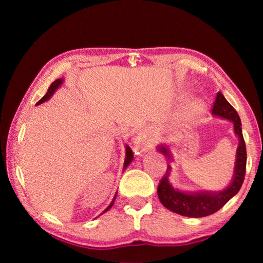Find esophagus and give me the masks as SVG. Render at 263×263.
Listing matches in <instances>:
<instances>
[{
	"mask_svg": "<svg viewBox=\"0 0 263 263\" xmlns=\"http://www.w3.org/2000/svg\"><path fill=\"white\" fill-rule=\"evenodd\" d=\"M154 142V138L149 128H144L141 130L135 140V152L136 154L142 155L147 152L148 149L152 148Z\"/></svg>",
	"mask_w": 263,
	"mask_h": 263,
	"instance_id": "obj_1",
	"label": "esophagus"
}]
</instances>
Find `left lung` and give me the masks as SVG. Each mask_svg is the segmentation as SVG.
<instances>
[{
  "instance_id": "8db88e82",
  "label": "left lung",
  "mask_w": 263,
  "mask_h": 263,
  "mask_svg": "<svg viewBox=\"0 0 263 263\" xmlns=\"http://www.w3.org/2000/svg\"><path fill=\"white\" fill-rule=\"evenodd\" d=\"M212 115L232 122L234 133L239 138L233 180L228 188L221 191H216V193H213V191L183 193V191L177 190L172 185L171 181L168 179L169 175H171L172 168L171 166H168L166 174L162 176L158 185V196L160 202L164 208L175 213H179L181 216L199 218L212 215V213L220 210L233 196L237 195L243 183L245 174H246L247 153L246 144H245L242 137L241 122H240V117L237 111L226 101L220 91L217 94L216 101L213 103ZM158 151L166 155L169 160H172L171 152H169L167 146H159Z\"/></svg>"
}]
</instances>
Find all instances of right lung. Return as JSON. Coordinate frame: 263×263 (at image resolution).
<instances>
[{
	"mask_svg": "<svg viewBox=\"0 0 263 263\" xmlns=\"http://www.w3.org/2000/svg\"><path fill=\"white\" fill-rule=\"evenodd\" d=\"M62 82H64V80H62V79L55 80V81L51 84L50 88H48V90H47L46 94L43 96V99L39 100V101L37 102V105L44 103V102H46L48 99H50V97H51L53 94H54V91L57 90V89L60 87V84H61ZM132 160H133V153H132V151H131L130 147H128V146H126V157H125V161H124V169H125V168L128 166V164L131 163ZM116 195H117V194H116ZM116 195H115V197H114V199H112V202L110 203V205L105 209V210L103 211V213L106 212L108 210H110L111 206L114 205V202H115V199H116Z\"/></svg>",
	"mask_w": 263,
	"mask_h": 263,
	"instance_id": "add662e5",
	"label": "right lung"
}]
</instances>
